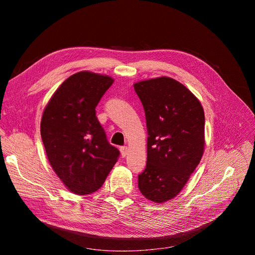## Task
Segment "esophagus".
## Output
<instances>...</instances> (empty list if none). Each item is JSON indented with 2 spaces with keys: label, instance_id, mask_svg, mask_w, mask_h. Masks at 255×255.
Listing matches in <instances>:
<instances>
[{
  "label": "esophagus",
  "instance_id": "obj_1",
  "mask_svg": "<svg viewBox=\"0 0 255 255\" xmlns=\"http://www.w3.org/2000/svg\"><path fill=\"white\" fill-rule=\"evenodd\" d=\"M120 152H121V155L122 157H126L128 155V148L127 145H123L120 148Z\"/></svg>",
  "mask_w": 255,
  "mask_h": 255
}]
</instances>
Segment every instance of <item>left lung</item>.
<instances>
[{"label":"left lung","mask_w":255,"mask_h":255,"mask_svg":"<svg viewBox=\"0 0 255 255\" xmlns=\"http://www.w3.org/2000/svg\"><path fill=\"white\" fill-rule=\"evenodd\" d=\"M134 89L148 130L138 188L150 201L163 203L179 194L202 158L204 111L188 88L167 76L135 83Z\"/></svg>","instance_id":"1"}]
</instances>
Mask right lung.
<instances>
[{
	"label": "right lung",
	"mask_w": 255,
	"mask_h": 255,
	"mask_svg": "<svg viewBox=\"0 0 255 255\" xmlns=\"http://www.w3.org/2000/svg\"><path fill=\"white\" fill-rule=\"evenodd\" d=\"M114 80L81 71L68 78L42 114L40 133L48 159L65 186L89 195L105 182L120 155L107 141L96 107Z\"/></svg>",
	"instance_id": "right-lung-1"
}]
</instances>
